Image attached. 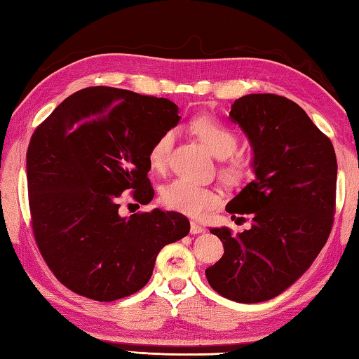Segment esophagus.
Wrapping results in <instances>:
<instances>
[{
    "instance_id": "obj_1",
    "label": "esophagus",
    "mask_w": 359,
    "mask_h": 359,
    "mask_svg": "<svg viewBox=\"0 0 359 359\" xmlns=\"http://www.w3.org/2000/svg\"><path fill=\"white\" fill-rule=\"evenodd\" d=\"M201 233H205V228L198 225V223L192 222L191 223V234H201Z\"/></svg>"
}]
</instances>
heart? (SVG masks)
<instances>
[{
  "instance_id": "heart-1",
  "label": "heart",
  "mask_w": 359,
  "mask_h": 359,
  "mask_svg": "<svg viewBox=\"0 0 359 359\" xmlns=\"http://www.w3.org/2000/svg\"><path fill=\"white\" fill-rule=\"evenodd\" d=\"M191 130L217 159H228L238 148V137L225 125L211 117H197L191 121ZM175 142V133L164 131L153 142L148 151V162L153 170L162 172L168 164ZM247 175V167L241 161H231L222 168V177L228 182H239ZM161 200L164 206L184 214L187 217H200L209 208L217 205L219 195L212 189L195 184L184 178L173 180L162 189Z\"/></svg>"
}]
</instances>
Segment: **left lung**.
<instances>
[{
	"mask_svg": "<svg viewBox=\"0 0 359 359\" xmlns=\"http://www.w3.org/2000/svg\"><path fill=\"white\" fill-rule=\"evenodd\" d=\"M253 150L255 180L226 205L250 214L252 228L211 233L225 253L206 269L209 285L229 300L258 303L285 292L314 262L331 231L337 162L331 140L302 107L273 93L231 104Z\"/></svg>",
	"mask_w": 359,
	"mask_h": 359,
	"instance_id": "8db88e82",
	"label": "left lung"
}]
</instances>
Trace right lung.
Listing matches in <instances>:
<instances>
[{
	"mask_svg": "<svg viewBox=\"0 0 359 359\" xmlns=\"http://www.w3.org/2000/svg\"><path fill=\"white\" fill-rule=\"evenodd\" d=\"M180 120L170 100L97 86L65 98L32 134L26 170L34 236L73 292L98 302L137 292L161 248L189 234L180 212H118L125 191L142 205L153 200L148 151Z\"/></svg>",
	"mask_w": 359,
	"mask_h": 359,
	"instance_id": "right-lung-1",
	"label": "right lung"
}]
</instances>
